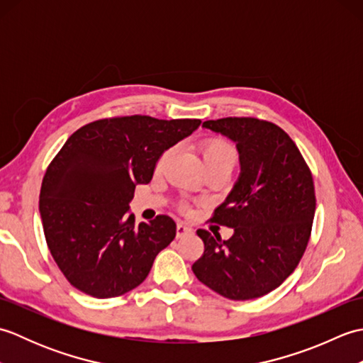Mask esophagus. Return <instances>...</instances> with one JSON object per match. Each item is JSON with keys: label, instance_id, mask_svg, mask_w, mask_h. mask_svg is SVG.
Returning a JSON list of instances; mask_svg holds the SVG:
<instances>
[{"label": "esophagus", "instance_id": "34e87169", "mask_svg": "<svg viewBox=\"0 0 363 363\" xmlns=\"http://www.w3.org/2000/svg\"><path fill=\"white\" fill-rule=\"evenodd\" d=\"M190 233H191V228L189 225H186V223H181L179 221L176 225V235L177 237H184V235H187Z\"/></svg>", "mask_w": 363, "mask_h": 363}]
</instances>
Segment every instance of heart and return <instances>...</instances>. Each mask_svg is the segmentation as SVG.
<instances>
[{"label":"heart","instance_id":"1","mask_svg":"<svg viewBox=\"0 0 363 363\" xmlns=\"http://www.w3.org/2000/svg\"><path fill=\"white\" fill-rule=\"evenodd\" d=\"M201 152H203L206 169H211V168L233 169L237 162V151L234 148V145L221 137L207 138L201 146Z\"/></svg>","mask_w":363,"mask_h":363}]
</instances>
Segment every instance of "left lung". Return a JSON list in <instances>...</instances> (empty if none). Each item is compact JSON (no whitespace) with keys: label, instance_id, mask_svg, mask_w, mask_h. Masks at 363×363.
Returning <instances> with one entry per match:
<instances>
[{"label":"left lung","instance_id":"1","mask_svg":"<svg viewBox=\"0 0 363 363\" xmlns=\"http://www.w3.org/2000/svg\"><path fill=\"white\" fill-rule=\"evenodd\" d=\"M203 126L235 142L240 176L212 221L234 229L229 240L198 229L204 252L191 269L218 295L254 299L295 272L315 215L313 177L298 146L274 123L251 117L207 120Z\"/></svg>","mask_w":363,"mask_h":363}]
</instances>
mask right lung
I'll use <instances>...</instances> for the list:
<instances>
[{
	"instance_id": "add662e5",
	"label": "right lung",
	"mask_w": 363,
	"mask_h": 363,
	"mask_svg": "<svg viewBox=\"0 0 363 363\" xmlns=\"http://www.w3.org/2000/svg\"><path fill=\"white\" fill-rule=\"evenodd\" d=\"M199 125L130 115L91 121L68 137L46 168L38 209L51 256L73 287L104 299L146 279L176 223L157 215L137 226L129 203L162 154Z\"/></svg>"
}]
</instances>
